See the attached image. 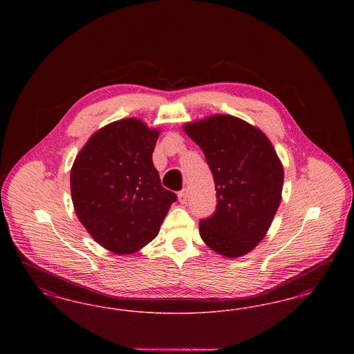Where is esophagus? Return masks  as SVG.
I'll return each mask as SVG.
<instances>
[{
	"mask_svg": "<svg viewBox=\"0 0 354 354\" xmlns=\"http://www.w3.org/2000/svg\"><path fill=\"white\" fill-rule=\"evenodd\" d=\"M178 199H179V202L187 203V199H188V191L187 189H182L179 194H178Z\"/></svg>",
	"mask_w": 354,
	"mask_h": 354,
	"instance_id": "esophagus-1",
	"label": "esophagus"
}]
</instances>
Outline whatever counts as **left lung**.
Masks as SVG:
<instances>
[{
    "mask_svg": "<svg viewBox=\"0 0 354 354\" xmlns=\"http://www.w3.org/2000/svg\"><path fill=\"white\" fill-rule=\"evenodd\" d=\"M204 152L216 189V211L203 219V241L224 257L251 252L281 202L284 169L268 136L243 119L209 115L183 126Z\"/></svg>",
    "mask_w": 354,
    "mask_h": 354,
    "instance_id": "1",
    "label": "left lung"
}]
</instances>
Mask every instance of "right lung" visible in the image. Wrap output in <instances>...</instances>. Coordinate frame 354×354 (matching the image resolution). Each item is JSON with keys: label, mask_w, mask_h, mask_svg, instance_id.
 <instances>
[{"label": "right lung", "mask_w": 354, "mask_h": 354, "mask_svg": "<svg viewBox=\"0 0 354 354\" xmlns=\"http://www.w3.org/2000/svg\"><path fill=\"white\" fill-rule=\"evenodd\" d=\"M159 133L140 119L111 122L88 138L73 163L75 214L110 252L130 254L147 245L176 201L152 163Z\"/></svg>", "instance_id": "obj_1"}]
</instances>
